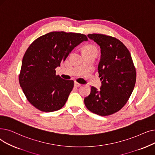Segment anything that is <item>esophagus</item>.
I'll return each instance as SVG.
<instances>
[{
    "label": "esophagus",
    "mask_w": 155,
    "mask_h": 155,
    "mask_svg": "<svg viewBox=\"0 0 155 155\" xmlns=\"http://www.w3.org/2000/svg\"><path fill=\"white\" fill-rule=\"evenodd\" d=\"M74 85H75V87H78L81 85V84L78 83V82H75V83H74Z\"/></svg>",
    "instance_id": "1"
}]
</instances>
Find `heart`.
<instances>
[{
    "label": "heart",
    "mask_w": 155,
    "mask_h": 155,
    "mask_svg": "<svg viewBox=\"0 0 155 155\" xmlns=\"http://www.w3.org/2000/svg\"><path fill=\"white\" fill-rule=\"evenodd\" d=\"M84 52H94L97 53V48L93 45H89L85 47Z\"/></svg>",
    "instance_id": "obj_1"
}]
</instances>
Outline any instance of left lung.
<instances>
[{
	"label": "left lung",
	"instance_id": "1",
	"mask_svg": "<svg viewBox=\"0 0 155 155\" xmlns=\"http://www.w3.org/2000/svg\"><path fill=\"white\" fill-rule=\"evenodd\" d=\"M88 37L101 48L98 65L101 87H91V94L84 99L87 108L100 116L118 111L129 100L136 80V71L129 51L115 37L92 33Z\"/></svg>",
	"mask_w": 155,
	"mask_h": 155
}]
</instances>
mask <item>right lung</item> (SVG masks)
<instances>
[{
    "label": "right lung",
    "mask_w": 155,
    "mask_h": 155,
    "mask_svg": "<svg viewBox=\"0 0 155 155\" xmlns=\"http://www.w3.org/2000/svg\"><path fill=\"white\" fill-rule=\"evenodd\" d=\"M87 40L81 33L52 31L29 46L23 58L19 81L26 99L37 109L52 112L64 106L74 82L56 75L55 69L75 47Z\"/></svg>",
    "instance_id": "1"
}]
</instances>
